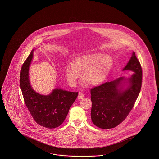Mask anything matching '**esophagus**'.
<instances>
[{
  "label": "esophagus",
  "instance_id": "34e87169",
  "mask_svg": "<svg viewBox=\"0 0 159 159\" xmlns=\"http://www.w3.org/2000/svg\"><path fill=\"white\" fill-rule=\"evenodd\" d=\"M84 94L83 93H79V95H78V97H77V98L79 99H83L84 98Z\"/></svg>",
  "mask_w": 159,
  "mask_h": 159
}]
</instances>
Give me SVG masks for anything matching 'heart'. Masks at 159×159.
<instances>
[{
	"label": "heart",
	"instance_id": "heart-1",
	"mask_svg": "<svg viewBox=\"0 0 159 159\" xmlns=\"http://www.w3.org/2000/svg\"><path fill=\"white\" fill-rule=\"evenodd\" d=\"M112 64L111 57L107 55L92 53L80 55L75 59L73 64L67 66V80L70 84H75L79 77V71L83 70V80L91 86L98 85L106 79Z\"/></svg>",
	"mask_w": 159,
	"mask_h": 159
}]
</instances>
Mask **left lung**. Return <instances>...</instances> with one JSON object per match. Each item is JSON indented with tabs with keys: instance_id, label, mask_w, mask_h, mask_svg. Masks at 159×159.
I'll return each mask as SVG.
<instances>
[{
	"instance_id": "obj_1",
	"label": "left lung",
	"mask_w": 159,
	"mask_h": 159,
	"mask_svg": "<svg viewBox=\"0 0 159 159\" xmlns=\"http://www.w3.org/2000/svg\"><path fill=\"white\" fill-rule=\"evenodd\" d=\"M125 70L134 73L128 79L119 77L91 89V119L99 128H113L125 120L139 94L143 71L134 52L123 69Z\"/></svg>"
}]
</instances>
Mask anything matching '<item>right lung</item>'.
Listing matches in <instances>:
<instances>
[{
	"mask_svg": "<svg viewBox=\"0 0 159 159\" xmlns=\"http://www.w3.org/2000/svg\"><path fill=\"white\" fill-rule=\"evenodd\" d=\"M33 51L34 49L31 51L24 61L21 70L20 84L23 98L34 121L46 128H55L64 121L78 92L56 88L51 94L42 95L34 91L31 86L29 76Z\"/></svg>",
	"mask_w": 159,
	"mask_h": 159,
	"instance_id": "obj_1",
	"label": "right lung"
}]
</instances>
